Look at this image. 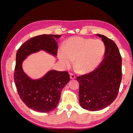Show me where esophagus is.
Masks as SVG:
<instances>
[{"instance_id": "obj_1", "label": "esophagus", "mask_w": 133, "mask_h": 133, "mask_svg": "<svg viewBox=\"0 0 133 133\" xmlns=\"http://www.w3.org/2000/svg\"><path fill=\"white\" fill-rule=\"evenodd\" d=\"M70 79H76V76L74 75V74H70Z\"/></svg>"}]
</instances>
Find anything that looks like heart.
Segmentation results:
<instances>
[{"mask_svg": "<svg viewBox=\"0 0 133 133\" xmlns=\"http://www.w3.org/2000/svg\"><path fill=\"white\" fill-rule=\"evenodd\" d=\"M105 51V46L101 40L73 37L65 42L64 48H59L58 57L65 68L70 67L74 59L78 71L87 73L99 66Z\"/></svg>", "mask_w": 133, "mask_h": 133, "instance_id": "heart-1", "label": "heart"}]
</instances>
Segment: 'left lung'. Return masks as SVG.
Wrapping results in <instances>:
<instances>
[{
    "mask_svg": "<svg viewBox=\"0 0 133 133\" xmlns=\"http://www.w3.org/2000/svg\"><path fill=\"white\" fill-rule=\"evenodd\" d=\"M105 46L104 58L90 73L77 77L79 83V103L87 110L106 108L117 97L122 81V57L115 42L97 34Z\"/></svg>",
    "mask_w": 133,
    "mask_h": 133,
    "instance_id": "left-lung-1",
    "label": "left lung"
}]
</instances>
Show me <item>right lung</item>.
Wrapping results in <instances>:
<instances>
[{
    "mask_svg": "<svg viewBox=\"0 0 133 133\" xmlns=\"http://www.w3.org/2000/svg\"><path fill=\"white\" fill-rule=\"evenodd\" d=\"M61 37L42 34L32 37L21 45L16 53L14 79L18 94L28 108L36 111L48 112L56 108L62 90L70 81V75L66 71L52 70L39 79H33L24 72L22 63L30 54L41 50L57 56V40Z\"/></svg>",
    "mask_w": 133,
    "mask_h": 133,
    "instance_id": "add662e5",
    "label": "right lung"
}]
</instances>
